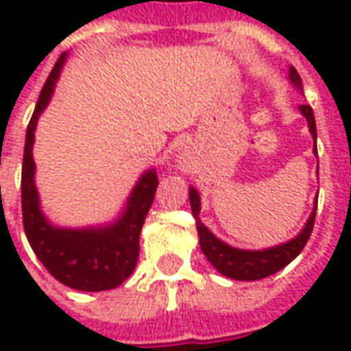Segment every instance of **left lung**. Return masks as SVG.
I'll return each mask as SVG.
<instances>
[{
	"label": "left lung",
	"instance_id": "obj_1",
	"mask_svg": "<svg viewBox=\"0 0 351 351\" xmlns=\"http://www.w3.org/2000/svg\"><path fill=\"white\" fill-rule=\"evenodd\" d=\"M289 79L293 82L295 86L302 90V80L299 77V73L295 71L293 67L289 69ZM302 116L306 118L308 122L310 133L316 141V120H314V110L310 105H301ZM314 152L317 154V150L314 148ZM190 203H191V214L195 218V228H197L199 233V243H201V250L206 256V259L218 269V271L223 274V276H229L233 280H259L267 278L274 272H278L280 269H284L286 265H289L293 261L299 254L304 248V244L308 243L310 233L314 229V220H316V208L314 213L306 221V226L302 229L299 235L291 239L289 243L280 244V246H274V248H267V250L259 252H250V250H239V248H231L229 244L221 243L220 239L208 231V229L201 223L199 220V208H201V203H199V193L197 190H190Z\"/></svg>",
	"mask_w": 351,
	"mask_h": 351
}]
</instances>
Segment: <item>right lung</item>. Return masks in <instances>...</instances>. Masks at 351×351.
Returning a JSON list of instances; mask_svg holds the SVG:
<instances>
[{"instance_id":"add662e5","label":"right lung","mask_w":351,"mask_h":351,"mask_svg":"<svg viewBox=\"0 0 351 351\" xmlns=\"http://www.w3.org/2000/svg\"><path fill=\"white\" fill-rule=\"evenodd\" d=\"M65 56L50 71L41 90L34 116L27 123L24 161H22V220L29 246L45 269L64 286L80 291H105L130 278L138 259V237L152 206L158 176L148 171L131 193L128 210L110 228L58 229L45 220L34 184L35 163L32 158L34 131L43 108L49 105Z\"/></svg>"}]
</instances>
